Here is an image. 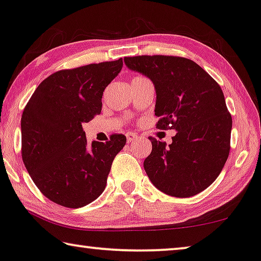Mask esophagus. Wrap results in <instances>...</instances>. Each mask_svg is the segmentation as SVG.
<instances>
[{"mask_svg":"<svg viewBox=\"0 0 261 261\" xmlns=\"http://www.w3.org/2000/svg\"><path fill=\"white\" fill-rule=\"evenodd\" d=\"M137 138H138V136L135 135V134H132V132H130V134H126V141L129 142V143L137 141Z\"/></svg>","mask_w":261,"mask_h":261,"instance_id":"1","label":"esophagus"}]
</instances>
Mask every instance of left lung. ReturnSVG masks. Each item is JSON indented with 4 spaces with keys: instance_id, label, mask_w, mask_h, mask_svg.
I'll use <instances>...</instances> for the list:
<instances>
[{
    "instance_id": "1",
    "label": "left lung",
    "mask_w": 261,
    "mask_h": 261,
    "mask_svg": "<svg viewBox=\"0 0 261 261\" xmlns=\"http://www.w3.org/2000/svg\"><path fill=\"white\" fill-rule=\"evenodd\" d=\"M126 67L152 81L157 127L177 131L172 143L149 137L144 169L169 196L186 198L217 179L230 153L232 117L219 84L193 61L177 56L124 58Z\"/></svg>"
}]
</instances>
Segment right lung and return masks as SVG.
<instances>
[{"mask_svg": "<svg viewBox=\"0 0 261 261\" xmlns=\"http://www.w3.org/2000/svg\"><path fill=\"white\" fill-rule=\"evenodd\" d=\"M123 60L61 70L42 82L21 118L22 159L35 185L54 203L79 208L104 191L111 164L126 143L112 135L88 145L82 124L102 111L103 91Z\"/></svg>", "mask_w": 261, "mask_h": 261, "instance_id": "1", "label": "right lung"}]
</instances>
